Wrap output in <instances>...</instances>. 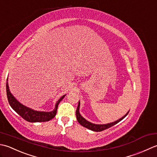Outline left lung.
Returning <instances> with one entry per match:
<instances>
[{"instance_id": "obj_1", "label": "left lung", "mask_w": 157, "mask_h": 157, "mask_svg": "<svg viewBox=\"0 0 157 157\" xmlns=\"http://www.w3.org/2000/svg\"><path fill=\"white\" fill-rule=\"evenodd\" d=\"M79 108H80V101H78V107H77V109H76V119H77L78 122L81 124L82 126L85 127L86 128H87V129H90L94 131V132H101V131H104L106 129H108V128H110L111 127H113L114 124H117L118 123H119L121 121H122L124 117H125L129 113V112L123 116L122 118H121L120 119L117 120L116 121H114L113 123H108V124H94L92 123L89 122L88 121L86 120L85 119H84L81 114H80L79 113Z\"/></svg>"}]
</instances>
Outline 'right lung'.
<instances>
[{
  "label": "right lung",
  "mask_w": 157,
  "mask_h": 157,
  "mask_svg": "<svg viewBox=\"0 0 157 157\" xmlns=\"http://www.w3.org/2000/svg\"><path fill=\"white\" fill-rule=\"evenodd\" d=\"M7 81L8 78L7 79V83H6V89H7V95L9 104H10L11 107L16 112V113L19 115H20L24 119L28 121V122H45V121H49L53 119L56 114L57 107H58L59 102L63 100V98H64L66 95H63V96L61 97L59 100L57 101L56 107L53 111L40 112L34 110L30 108L25 106L24 105L21 104L20 102H19L16 100L13 95L11 94L10 91H9Z\"/></svg>",
  "instance_id": "obj_1"
}]
</instances>
